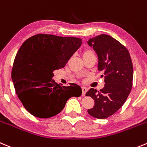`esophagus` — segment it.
Listing matches in <instances>:
<instances>
[{
    "label": "esophagus",
    "instance_id": "1",
    "mask_svg": "<svg viewBox=\"0 0 147 147\" xmlns=\"http://www.w3.org/2000/svg\"><path fill=\"white\" fill-rule=\"evenodd\" d=\"M87 90L88 88H86V87H82V96H84L86 95V93Z\"/></svg>",
    "mask_w": 147,
    "mask_h": 147
}]
</instances>
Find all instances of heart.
<instances>
[{
	"label": "heart",
	"instance_id": "b5f03b06",
	"mask_svg": "<svg viewBox=\"0 0 147 147\" xmlns=\"http://www.w3.org/2000/svg\"><path fill=\"white\" fill-rule=\"evenodd\" d=\"M82 55H83V59H86V57L90 56V55H94V52L92 50H91V49H86V50H84V51H83V53H82Z\"/></svg>",
	"mask_w": 147,
	"mask_h": 147
}]
</instances>
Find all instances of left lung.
Instances as JSON below:
<instances>
[{
    "mask_svg": "<svg viewBox=\"0 0 147 147\" xmlns=\"http://www.w3.org/2000/svg\"><path fill=\"white\" fill-rule=\"evenodd\" d=\"M98 56V70L105 78V86L97 91L91 88L86 94L94 100L88 110L94 118L106 119L116 113L126 101L133 86V67L127 49L106 34L88 41Z\"/></svg>",
    "mask_w": 147,
    "mask_h": 147,
    "instance_id": "obj_1",
    "label": "left lung"
}]
</instances>
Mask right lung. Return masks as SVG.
Masks as SVG:
<instances>
[{
  "label": "right lung",
  "instance_id": "1",
  "mask_svg": "<svg viewBox=\"0 0 147 147\" xmlns=\"http://www.w3.org/2000/svg\"><path fill=\"white\" fill-rule=\"evenodd\" d=\"M81 44L79 38L39 34L20 47L11 79L18 98L33 116L42 119L55 116L70 97L81 95L78 85L62 86L53 80V71L64 68Z\"/></svg>",
  "mask_w": 147,
  "mask_h": 147
}]
</instances>
